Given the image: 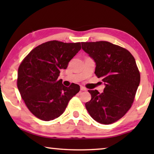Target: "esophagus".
Returning <instances> with one entry per match:
<instances>
[{"label": "esophagus", "instance_id": "obj_1", "mask_svg": "<svg viewBox=\"0 0 154 154\" xmlns=\"http://www.w3.org/2000/svg\"><path fill=\"white\" fill-rule=\"evenodd\" d=\"M80 90H81V91H86V88H85L84 87L82 86L80 88Z\"/></svg>", "mask_w": 154, "mask_h": 154}]
</instances>
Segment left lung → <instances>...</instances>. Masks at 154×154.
I'll return each instance as SVG.
<instances>
[{"label":"left lung","instance_id":"8db88e82","mask_svg":"<svg viewBox=\"0 0 154 154\" xmlns=\"http://www.w3.org/2000/svg\"><path fill=\"white\" fill-rule=\"evenodd\" d=\"M82 45L95 62L94 73L105 85L101 94L88 90L92 98L85 107L98 123H114L127 113L134 101L140 83L136 61L127 49L107 41L83 42Z\"/></svg>","mask_w":154,"mask_h":154}]
</instances>
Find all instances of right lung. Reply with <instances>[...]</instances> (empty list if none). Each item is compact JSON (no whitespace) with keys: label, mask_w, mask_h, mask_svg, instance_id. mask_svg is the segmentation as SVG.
I'll list each match as a JSON object with an SVG mask.
<instances>
[{"label":"right lung","mask_w":154,"mask_h":154,"mask_svg":"<svg viewBox=\"0 0 154 154\" xmlns=\"http://www.w3.org/2000/svg\"><path fill=\"white\" fill-rule=\"evenodd\" d=\"M82 49L81 43L51 41L33 49L20 64L17 84L28 109L36 118L50 121L64 113L79 85L68 88L58 80L61 69Z\"/></svg>","instance_id":"obj_1"}]
</instances>
